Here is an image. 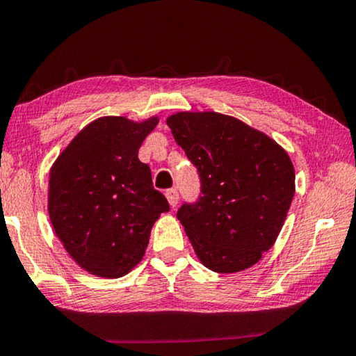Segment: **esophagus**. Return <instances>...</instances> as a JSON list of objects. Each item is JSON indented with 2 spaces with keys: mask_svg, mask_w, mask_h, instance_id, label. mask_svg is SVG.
<instances>
[{
  "mask_svg": "<svg viewBox=\"0 0 356 356\" xmlns=\"http://www.w3.org/2000/svg\"><path fill=\"white\" fill-rule=\"evenodd\" d=\"M166 198H168V202H169V204H171V207L174 208L177 204V202H179V193H177V190L176 188H169V190H166Z\"/></svg>",
  "mask_w": 356,
  "mask_h": 356,
  "instance_id": "esophagus-1",
  "label": "esophagus"
}]
</instances>
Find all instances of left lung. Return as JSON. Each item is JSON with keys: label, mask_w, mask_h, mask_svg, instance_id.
Wrapping results in <instances>:
<instances>
[{"label": "left lung", "mask_w": 356, "mask_h": 356, "mask_svg": "<svg viewBox=\"0 0 356 356\" xmlns=\"http://www.w3.org/2000/svg\"><path fill=\"white\" fill-rule=\"evenodd\" d=\"M166 122L202 182L198 202L177 211L198 259L221 274L257 264L276 242L295 193L287 152L221 113L182 111Z\"/></svg>", "instance_id": "obj_1"}]
</instances>
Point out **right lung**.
I'll return each mask as SVG.
<instances>
[{"mask_svg":"<svg viewBox=\"0 0 356 356\" xmlns=\"http://www.w3.org/2000/svg\"><path fill=\"white\" fill-rule=\"evenodd\" d=\"M156 116L134 122L104 116L90 122L63 149L48 184V214L74 261L98 277L116 279L142 261L159 214L169 211L153 188L138 148Z\"/></svg>","mask_w":356,"mask_h":356,"instance_id":"add662e5","label":"right lung"}]
</instances>
